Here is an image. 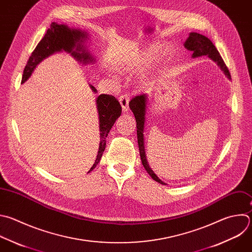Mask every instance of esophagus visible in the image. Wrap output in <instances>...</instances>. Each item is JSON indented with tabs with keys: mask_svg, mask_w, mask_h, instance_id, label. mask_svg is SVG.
I'll list each match as a JSON object with an SVG mask.
<instances>
[{
	"mask_svg": "<svg viewBox=\"0 0 252 252\" xmlns=\"http://www.w3.org/2000/svg\"><path fill=\"white\" fill-rule=\"evenodd\" d=\"M128 102H129V100H128L127 96L123 95V96L120 97V104H121V106L123 108L124 113H126L128 111V109H129L128 108Z\"/></svg>",
	"mask_w": 252,
	"mask_h": 252,
	"instance_id": "34e87169",
	"label": "esophagus"
}]
</instances>
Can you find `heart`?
<instances>
[{"mask_svg":"<svg viewBox=\"0 0 252 252\" xmlns=\"http://www.w3.org/2000/svg\"><path fill=\"white\" fill-rule=\"evenodd\" d=\"M159 51V57L166 58L172 53V47L170 45H163L159 49V45L152 44L146 50L134 54L127 60L122 61L120 63V69L125 73H137L141 71L151 60L155 57Z\"/></svg>","mask_w":252,"mask_h":252,"instance_id":"obj_1","label":"heart"}]
</instances>
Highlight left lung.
Segmentation results:
<instances>
[{"label": "left lung", "instance_id": "1", "mask_svg": "<svg viewBox=\"0 0 252 252\" xmlns=\"http://www.w3.org/2000/svg\"><path fill=\"white\" fill-rule=\"evenodd\" d=\"M185 48L188 50L192 51V57L197 58L203 55H208L209 58H211L214 62L218 64V66L221 69V71L224 73V75L230 80V74L225 66L221 56L220 55L218 49L216 46L213 44V42L205 35L200 34L198 32H190L188 38L184 42ZM147 101H148V95L143 94L140 96L134 97L130 103H129V108L131 112L133 113L135 120H136V128H137V141H138V147H139V154H140V159L142 162V165L144 167V169L147 171V173L151 176L153 180L158 182L159 184L166 185L163 181H161L154 171L149 167V164L146 159L145 155V149H144V124H145V115H146V110H147Z\"/></svg>", "mask_w": 252, "mask_h": 252}]
</instances>
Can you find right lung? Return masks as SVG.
<instances>
[{
  "mask_svg": "<svg viewBox=\"0 0 252 252\" xmlns=\"http://www.w3.org/2000/svg\"><path fill=\"white\" fill-rule=\"evenodd\" d=\"M89 39V33L80 29L69 28L66 25H59L52 23L47 30L43 38L36 45L35 49L29 58V61L25 67L22 83H25L32 74L36 66L48 56L57 52H67L76 61L89 64L95 63L96 58L86 47L85 42ZM92 91L96 94L97 89L90 85ZM96 105L99 116V127H100V144L98 155L95 163L91 167L92 171L100 162L104 150L106 148V138L113 127L115 122L122 114V107L119 101L111 95L102 94L96 99ZM89 171V172H90Z\"/></svg>",
  "mask_w": 252,
  "mask_h": 252,
  "instance_id": "add662e5",
  "label": "right lung"
}]
</instances>
